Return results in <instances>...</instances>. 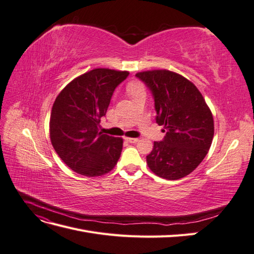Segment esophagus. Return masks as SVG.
Returning <instances> with one entry per match:
<instances>
[{"mask_svg":"<svg viewBox=\"0 0 254 254\" xmlns=\"http://www.w3.org/2000/svg\"><path fill=\"white\" fill-rule=\"evenodd\" d=\"M127 142H129V143H136V142H139V139H137V137H126L125 139Z\"/></svg>","mask_w":254,"mask_h":254,"instance_id":"obj_1","label":"esophagus"}]
</instances>
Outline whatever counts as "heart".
<instances>
[{
	"instance_id": "1",
	"label": "heart",
	"mask_w": 254,
	"mask_h": 254,
	"mask_svg": "<svg viewBox=\"0 0 254 254\" xmlns=\"http://www.w3.org/2000/svg\"><path fill=\"white\" fill-rule=\"evenodd\" d=\"M127 91L130 95H133L136 93H141V92H145V88L143 83L139 80H131L127 84Z\"/></svg>"
}]
</instances>
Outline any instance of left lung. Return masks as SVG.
Returning a JSON list of instances; mask_svg holds the SVG:
<instances>
[{"mask_svg": "<svg viewBox=\"0 0 254 254\" xmlns=\"http://www.w3.org/2000/svg\"><path fill=\"white\" fill-rule=\"evenodd\" d=\"M151 91L156 122L166 132L146 157L150 171L167 180L188 176L201 163L213 135V115L193 82L168 70L136 73Z\"/></svg>", "mask_w": 254, "mask_h": 254, "instance_id": "1", "label": "left lung"}]
</instances>
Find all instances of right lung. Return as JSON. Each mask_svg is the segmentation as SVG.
<instances>
[{
	"label": "right lung",
	"mask_w": 254,
	"mask_h": 254,
	"mask_svg": "<svg viewBox=\"0 0 254 254\" xmlns=\"http://www.w3.org/2000/svg\"><path fill=\"white\" fill-rule=\"evenodd\" d=\"M129 72L94 68L72 80L53 105L50 136L54 149L77 174L103 176L121 157L122 137L99 131L113 92Z\"/></svg>",
	"instance_id": "add662e5"
}]
</instances>
